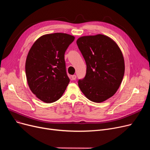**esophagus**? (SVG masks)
I'll return each instance as SVG.
<instances>
[{
    "mask_svg": "<svg viewBox=\"0 0 150 150\" xmlns=\"http://www.w3.org/2000/svg\"><path fill=\"white\" fill-rule=\"evenodd\" d=\"M71 78H72V80H75L76 78V76L75 75H74L72 76V77H71Z\"/></svg>",
    "mask_w": 150,
    "mask_h": 150,
    "instance_id": "1",
    "label": "esophagus"
}]
</instances>
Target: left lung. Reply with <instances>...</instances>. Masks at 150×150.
Masks as SVG:
<instances>
[{
  "instance_id": "8db88e82",
  "label": "left lung",
  "mask_w": 150,
  "mask_h": 150,
  "mask_svg": "<svg viewBox=\"0 0 150 150\" xmlns=\"http://www.w3.org/2000/svg\"><path fill=\"white\" fill-rule=\"evenodd\" d=\"M87 69L78 86L89 100L101 103L112 97L119 88L125 74V61L120 47L112 39L98 34L76 40Z\"/></svg>"
}]
</instances>
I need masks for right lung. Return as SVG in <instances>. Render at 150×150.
Segmentation results:
<instances>
[{
    "label": "right lung",
    "instance_id": "right-lung-1",
    "mask_svg": "<svg viewBox=\"0 0 150 150\" xmlns=\"http://www.w3.org/2000/svg\"><path fill=\"white\" fill-rule=\"evenodd\" d=\"M75 37L55 33L39 37L30 48L25 62L29 88L46 103L59 100L70 79L66 74L64 53Z\"/></svg>",
    "mask_w": 150,
    "mask_h": 150
}]
</instances>
